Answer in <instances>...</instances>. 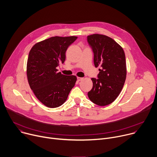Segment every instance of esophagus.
I'll use <instances>...</instances> for the list:
<instances>
[{
	"mask_svg": "<svg viewBox=\"0 0 157 157\" xmlns=\"http://www.w3.org/2000/svg\"><path fill=\"white\" fill-rule=\"evenodd\" d=\"M77 79H78V81H80L82 80L83 78H80V77H78V78H77Z\"/></svg>",
	"mask_w": 157,
	"mask_h": 157,
	"instance_id": "obj_1",
	"label": "esophagus"
}]
</instances>
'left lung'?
<instances>
[{
    "instance_id": "8db88e82",
    "label": "left lung",
    "mask_w": 157,
    "mask_h": 157,
    "mask_svg": "<svg viewBox=\"0 0 157 157\" xmlns=\"http://www.w3.org/2000/svg\"><path fill=\"white\" fill-rule=\"evenodd\" d=\"M87 39L94 53V66L101 67L98 79L91 78L93 88L88 95L97 105H108L119 96L125 82L124 52L115 40L105 35L94 34Z\"/></svg>"
}]
</instances>
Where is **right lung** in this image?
Instances as JSON below:
<instances>
[{
    "label": "right lung",
    "mask_w": 157,
    "mask_h": 157,
    "mask_svg": "<svg viewBox=\"0 0 157 157\" xmlns=\"http://www.w3.org/2000/svg\"><path fill=\"white\" fill-rule=\"evenodd\" d=\"M77 38L52 37L34 44L29 53L28 82L37 98L49 108L61 106L75 86L76 76L62 75L57 67L64 63L67 48Z\"/></svg>",
    "instance_id": "add662e5"
}]
</instances>
